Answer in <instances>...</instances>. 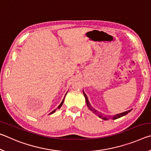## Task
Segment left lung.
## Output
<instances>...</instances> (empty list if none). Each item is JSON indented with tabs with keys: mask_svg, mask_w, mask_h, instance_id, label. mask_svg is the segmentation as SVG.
Instances as JSON below:
<instances>
[{
	"mask_svg": "<svg viewBox=\"0 0 151 151\" xmlns=\"http://www.w3.org/2000/svg\"><path fill=\"white\" fill-rule=\"evenodd\" d=\"M84 95H85V99H86V104H87V106L88 107L89 109H90L91 111H93L94 114H96V115H98L99 117H100V118L103 119H104V120H108V119H110L111 118L113 119H119V118H120V117L126 115V114H127L128 113H129V112H131V111H132V109H131V110H129V111H125V112H122V113L117 114H116V115H114V116H104V115H103V114L101 113V112L97 111L96 110L94 109L93 108V107L91 105V104H90V103H89V101H88V100L87 96H86V94H85V93H84Z\"/></svg>",
	"mask_w": 151,
	"mask_h": 151,
	"instance_id": "8db88e82",
	"label": "left lung"
}]
</instances>
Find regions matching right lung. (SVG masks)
Here are the masks:
<instances>
[{
	"mask_svg": "<svg viewBox=\"0 0 151 151\" xmlns=\"http://www.w3.org/2000/svg\"><path fill=\"white\" fill-rule=\"evenodd\" d=\"M66 94H65V96H66ZM63 103H64V99H63V101H62V102H61V103L60 104V105H59V106H58L57 107V109H59L60 108V107H61V106H62V105H63ZM55 111H56V110H54V111H53L52 112H51L50 114H52V113H53V112H55Z\"/></svg>",
	"mask_w": 151,
	"mask_h": 151,
	"instance_id": "1",
	"label": "right lung"
}]
</instances>
